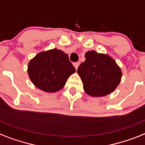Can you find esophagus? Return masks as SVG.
<instances>
[{
    "instance_id": "obj_1",
    "label": "esophagus",
    "mask_w": 145,
    "mask_h": 145,
    "mask_svg": "<svg viewBox=\"0 0 145 145\" xmlns=\"http://www.w3.org/2000/svg\"><path fill=\"white\" fill-rule=\"evenodd\" d=\"M74 68L76 69H77V68H78V66L79 65H80V62H74Z\"/></svg>"
}]
</instances>
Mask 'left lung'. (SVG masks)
Masks as SVG:
<instances>
[{"label": "left lung", "mask_w": 145, "mask_h": 145, "mask_svg": "<svg viewBox=\"0 0 145 145\" xmlns=\"http://www.w3.org/2000/svg\"><path fill=\"white\" fill-rule=\"evenodd\" d=\"M85 58L77 69L85 92L98 97L115 91L121 80L122 71L113 59L95 50L86 53Z\"/></svg>", "instance_id": "obj_1"}]
</instances>
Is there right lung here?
<instances>
[{
	"instance_id": "right-lung-1",
	"label": "right lung",
	"mask_w": 145,
	"mask_h": 145,
	"mask_svg": "<svg viewBox=\"0 0 145 145\" xmlns=\"http://www.w3.org/2000/svg\"><path fill=\"white\" fill-rule=\"evenodd\" d=\"M75 71L68 54L56 48L36 54L27 67L28 75L34 86L50 93L62 89Z\"/></svg>"
}]
</instances>
